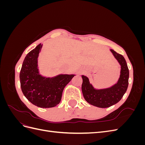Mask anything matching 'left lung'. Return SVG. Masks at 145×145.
Listing matches in <instances>:
<instances>
[{
	"instance_id": "obj_1",
	"label": "left lung",
	"mask_w": 145,
	"mask_h": 145,
	"mask_svg": "<svg viewBox=\"0 0 145 145\" xmlns=\"http://www.w3.org/2000/svg\"><path fill=\"white\" fill-rule=\"evenodd\" d=\"M110 51L121 67L120 77L116 83L106 88L96 89L88 78L82 76V91L85 100L90 105L102 108L111 106L119 102L128 86L129 69L124 57L113 50Z\"/></svg>"
}]
</instances>
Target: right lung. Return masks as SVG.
<instances>
[{
	"label": "right lung",
	"instance_id": "right-lung-1",
	"mask_svg": "<svg viewBox=\"0 0 145 145\" xmlns=\"http://www.w3.org/2000/svg\"><path fill=\"white\" fill-rule=\"evenodd\" d=\"M40 43L26 56L20 72L22 91L36 106L52 108L60 102L63 91L75 74H59L52 77L42 76L38 68V57L42 48Z\"/></svg>",
	"mask_w": 145,
	"mask_h": 145
}]
</instances>
